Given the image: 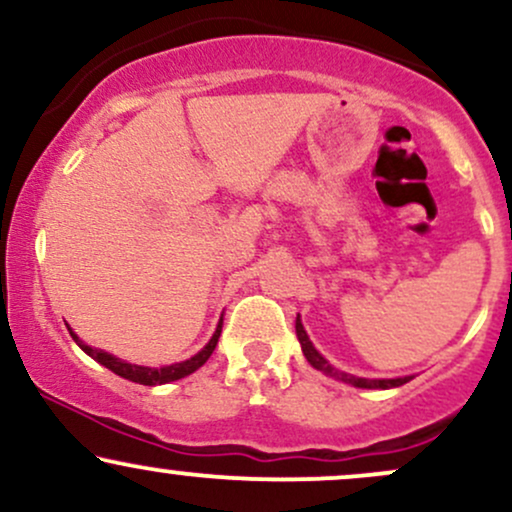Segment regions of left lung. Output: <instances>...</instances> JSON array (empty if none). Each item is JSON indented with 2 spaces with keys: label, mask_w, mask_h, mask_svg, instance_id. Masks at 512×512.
Here are the masks:
<instances>
[{
  "label": "left lung",
  "mask_w": 512,
  "mask_h": 512,
  "mask_svg": "<svg viewBox=\"0 0 512 512\" xmlns=\"http://www.w3.org/2000/svg\"><path fill=\"white\" fill-rule=\"evenodd\" d=\"M296 334H298V342H301V349H303V356L308 358V363L313 366L315 370H322L325 375H330V378L334 380H342V383L346 385H354V387H363V390H390V387H399L404 383H409L411 375H407V378H383V380H370V378H358V375H349L344 373V370L334 368L330 361H327L325 356L320 354V351L315 349L313 342H310L308 332L303 330V322H301V315H296Z\"/></svg>",
  "instance_id": "8db88e82"
}]
</instances>
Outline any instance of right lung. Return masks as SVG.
<instances>
[{
  "label": "right lung",
  "mask_w": 512,
  "mask_h": 512,
  "mask_svg": "<svg viewBox=\"0 0 512 512\" xmlns=\"http://www.w3.org/2000/svg\"><path fill=\"white\" fill-rule=\"evenodd\" d=\"M221 325H223V317L219 320V325H216V332L211 334L209 344L204 346L202 351H197V354L192 358H187V361L173 363V366H163V368H149V366H137V363H127V361H122V358H115L113 354H108V351L93 349V346L84 344L72 330H69V334H72L74 342L81 346V351H86L93 361H98L101 366L113 370V373L120 375V378L132 380V383H139V385H166V383H173V380L185 378V375L195 373L197 368H202L204 363H207V358L214 354L216 344H219Z\"/></svg>",
  "instance_id": "obj_1"
}]
</instances>
